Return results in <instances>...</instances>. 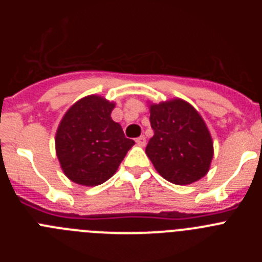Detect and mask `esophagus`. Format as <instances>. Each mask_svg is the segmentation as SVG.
Instances as JSON below:
<instances>
[{"mask_svg": "<svg viewBox=\"0 0 262 262\" xmlns=\"http://www.w3.org/2000/svg\"><path fill=\"white\" fill-rule=\"evenodd\" d=\"M135 142H136V144L139 145V147H144L145 143H147V142H145L144 136H139V138H136Z\"/></svg>", "mask_w": 262, "mask_h": 262, "instance_id": "34e87169", "label": "esophagus"}]
</instances>
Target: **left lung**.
Segmentation results:
<instances>
[{
  "instance_id": "8db88e82",
  "label": "left lung",
  "mask_w": 262,
  "mask_h": 262,
  "mask_svg": "<svg viewBox=\"0 0 262 262\" xmlns=\"http://www.w3.org/2000/svg\"><path fill=\"white\" fill-rule=\"evenodd\" d=\"M154 136L145 154L166 181L189 185L209 172L212 140L198 111L182 99L151 105Z\"/></svg>"
}]
</instances>
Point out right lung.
<instances>
[{
  "label": "right lung",
  "instance_id": "1",
  "mask_svg": "<svg viewBox=\"0 0 262 262\" xmlns=\"http://www.w3.org/2000/svg\"><path fill=\"white\" fill-rule=\"evenodd\" d=\"M114 103L98 96L80 99L66 113L56 133V155L71 181L97 186L117 172L135 144L111 119Z\"/></svg>",
  "mask_w": 262,
  "mask_h": 262
}]
</instances>
